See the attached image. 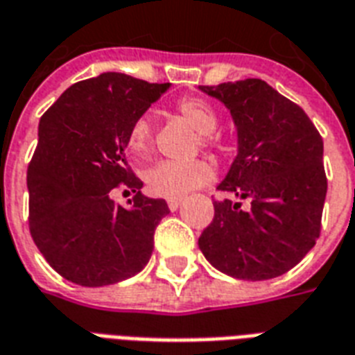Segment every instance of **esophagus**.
<instances>
[{"label": "esophagus", "mask_w": 355, "mask_h": 355, "mask_svg": "<svg viewBox=\"0 0 355 355\" xmlns=\"http://www.w3.org/2000/svg\"><path fill=\"white\" fill-rule=\"evenodd\" d=\"M182 205V199L178 197V199H167V207H169V210L171 212H175V210H178V207Z\"/></svg>", "instance_id": "esophagus-1"}]
</instances>
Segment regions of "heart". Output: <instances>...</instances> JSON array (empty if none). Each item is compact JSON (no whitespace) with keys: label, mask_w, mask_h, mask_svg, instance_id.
Returning <instances> with one entry per match:
<instances>
[{"label":"heart","mask_w":355,"mask_h":355,"mask_svg":"<svg viewBox=\"0 0 355 355\" xmlns=\"http://www.w3.org/2000/svg\"><path fill=\"white\" fill-rule=\"evenodd\" d=\"M178 115L201 135L205 147L212 145V134L218 126V117L212 107L199 98H186L178 104ZM150 145V117L141 115L135 119L128 132V150L135 159H141ZM212 167L205 159H188V162H175V159H162L156 162L145 171L143 178L147 182L150 193L166 199H178L212 180Z\"/></svg>","instance_id":"obj_1"}]
</instances>
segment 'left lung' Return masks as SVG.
I'll return each mask as SVG.
<instances>
[{
	"label": "left lung",
	"mask_w": 355,
	"mask_h": 355,
	"mask_svg": "<svg viewBox=\"0 0 355 355\" xmlns=\"http://www.w3.org/2000/svg\"><path fill=\"white\" fill-rule=\"evenodd\" d=\"M231 112L236 158L220 191L238 201H214V220L199 250L214 268L245 281L272 279L302 261L320 234L328 180L324 143L305 112L266 81L199 87ZM248 198L250 207L242 209Z\"/></svg>",
	"instance_id": "1"
}]
</instances>
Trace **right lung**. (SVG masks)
Segmentation results:
<instances>
[{
    "mask_svg": "<svg viewBox=\"0 0 355 355\" xmlns=\"http://www.w3.org/2000/svg\"><path fill=\"white\" fill-rule=\"evenodd\" d=\"M169 87L104 72L70 85L40 119L39 145L27 169L29 229L64 279L113 285L147 266L154 229L169 207L143 196L124 148L135 119ZM119 183L136 193L130 207L111 199Z\"/></svg>",
    "mask_w": 355,
    "mask_h": 355,
    "instance_id": "right-lung-1",
    "label": "right lung"
}]
</instances>
